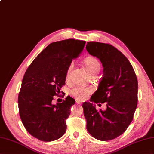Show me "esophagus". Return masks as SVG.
Returning <instances> with one entry per match:
<instances>
[{"label": "esophagus", "instance_id": "obj_1", "mask_svg": "<svg viewBox=\"0 0 154 154\" xmlns=\"http://www.w3.org/2000/svg\"><path fill=\"white\" fill-rule=\"evenodd\" d=\"M76 103L78 104H81V101L79 100H76Z\"/></svg>", "mask_w": 154, "mask_h": 154}]
</instances>
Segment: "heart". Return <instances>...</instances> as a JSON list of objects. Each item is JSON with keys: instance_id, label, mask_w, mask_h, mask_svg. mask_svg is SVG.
Instances as JSON below:
<instances>
[{"instance_id": "1", "label": "heart", "mask_w": 154, "mask_h": 154, "mask_svg": "<svg viewBox=\"0 0 154 154\" xmlns=\"http://www.w3.org/2000/svg\"><path fill=\"white\" fill-rule=\"evenodd\" d=\"M84 63L87 67L89 72L91 74L98 73L100 70V63L99 61L95 57H88L84 59ZM73 66V64L71 63L69 65L66 72V77L68 78L70 75V70ZM71 94L74 97L79 100H84L87 98L89 94L92 92V89L89 87H83V86H77L71 90Z\"/></svg>"}]
</instances>
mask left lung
<instances>
[{
  "mask_svg": "<svg viewBox=\"0 0 154 154\" xmlns=\"http://www.w3.org/2000/svg\"><path fill=\"white\" fill-rule=\"evenodd\" d=\"M88 53L99 59L103 77L90 101L106 103V109L97 110L90 102L82 104L87 130L96 139L110 140L125 132L133 119L138 102V81L129 61L108 44L88 42Z\"/></svg>",
  "mask_w": 154,
  "mask_h": 154,
  "instance_id": "1",
  "label": "left lung"
}]
</instances>
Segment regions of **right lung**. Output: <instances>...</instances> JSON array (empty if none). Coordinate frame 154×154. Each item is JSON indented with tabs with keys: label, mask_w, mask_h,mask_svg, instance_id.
Listing matches in <instances>:
<instances>
[{
	"label": "right lung",
	"mask_w": 154,
	"mask_h": 154,
	"mask_svg": "<svg viewBox=\"0 0 154 154\" xmlns=\"http://www.w3.org/2000/svg\"><path fill=\"white\" fill-rule=\"evenodd\" d=\"M85 44L75 39L51 43L26 70L18 95L19 112L26 130L40 140L54 141L65 133L75 100L68 96L61 103L54 104L52 100L61 93L69 66Z\"/></svg>",
	"instance_id": "obj_1"
}]
</instances>
